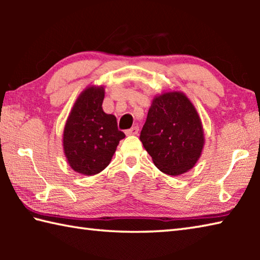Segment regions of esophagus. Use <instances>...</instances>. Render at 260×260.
<instances>
[{"label": "esophagus", "instance_id": "34e87169", "mask_svg": "<svg viewBox=\"0 0 260 260\" xmlns=\"http://www.w3.org/2000/svg\"><path fill=\"white\" fill-rule=\"evenodd\" d=\"M126 135L127 136H129V135H138V133H139V127L138 126H133L132 127V128H129V129H127L126 132Z\"/></svg>", "mask_w": 260, "mask_h": 260}]
</instances>
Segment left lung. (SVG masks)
<instances>
[{"label": "left lung", "mask_w": 260, "mask_h": 260, "mask_svg": "<svg viewBox=\"0 0 260 260\" xmlns=\"http://www.w3.org/2000/svg\"><path fill=\"white\" fill-rule=\"evenodd\" d=\"M140 140L153 164L173 177L195 166L205 143L197 110L182 91L153 98Z\"/></svg>", "instance_id": "left-lung-1"}]
</instances>
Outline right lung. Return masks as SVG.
I'll use <instances>...</instances> for the list:
<instances>
[{
  "label": "right lung",
  "instance_id": "1",
  "mask_svg": "<svg viewBox=\"0 0 260 260\" xmlns=\"http://www.w3.org/2000/svg\"><path fill=\"white\" fill-rule=\"evenodd\" d=\"M103 86H88L78 96L65 122L63 149L69 165L82 175H95L107 167L119 141L113 114L103 111Z\"/></svg>",
  "mask_w": 260,
  "mask_h": 260
}]
</instances>
